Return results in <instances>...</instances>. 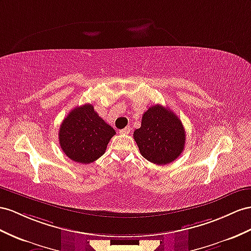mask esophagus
Masks as SVG:
<instances>
[{"mask_svg":"<svg viewBox=\"0 0 251 251\" xmlns=\"http://www.w3.org/2000/svg\"><path fill=\"white\" fill-rule=\"evenodd\" d=\"M130 130H131L130 127L128 126V127H125L124 129H121V130H120V133H122V134H128V133L130 132Z\"/></svg>","mask_w":251,"mask_h":251,"instance_id":"34e87169","label":"esophagus"}]
</instances>
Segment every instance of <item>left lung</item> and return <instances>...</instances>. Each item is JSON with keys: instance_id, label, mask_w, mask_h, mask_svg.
Returning a JSON list of instances; mask_svg holds the SVG:
<instances>
[{"instance_id": "left-lung-1", "label": "left lung", "mask_w": 251, "mask_h": 251, "mask_svg": "<svg viewBox=\"0 0 251 251\" xmlns=\"http://www.w3.org/2000/svg\"><path fill=\"white\" fill-rule=\"evenodd\" d=\"M133 138L146 160L164 165L181 155L185 130L180 119L168 107L155 105L144 112L141 127L134 130Z\"/></svg>"}]
</instances>
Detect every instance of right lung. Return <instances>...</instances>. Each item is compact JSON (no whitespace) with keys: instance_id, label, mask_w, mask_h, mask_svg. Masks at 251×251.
I'll return each instance as SVG.
<instances>
[{"instance_id":"obj_1","label":"right lung","mask_w":251,"mask_h":251,"mask_svg":"<svg viewBox=\"0 0 251 251\" xmlns=\"http://www.w3.org/2000/svg\"><path fill=\"white\" fill-rule=\"evenodd\" d=\"M115 130L94 111L91 104L74 108L62 121L59 144L62 151L75 162L89 164L106 151Z\"/></svg>"}]
</instances>
